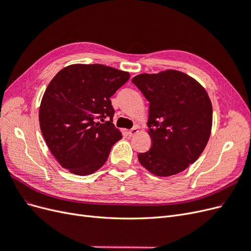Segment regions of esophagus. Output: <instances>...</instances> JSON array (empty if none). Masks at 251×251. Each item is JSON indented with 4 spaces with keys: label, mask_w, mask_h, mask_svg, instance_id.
<instances>
[{
    "label": "esophagus",
    "mask_w": 251,
    "mask_h": 251,
    "mask_svg": "<svg viewBox=\"0 0 251 251\" xmlns=\"http://www.w3.org/2000/svg\"><path fill=\"white\" fill-rule=\"evenodd\" d=\"M138 126H135V127H133V128H131L130 131H128V135L130 136H134L135 134H137L138 133Z\"/></svg>",
    "instance_id": "obj_1"
}]
</instances>
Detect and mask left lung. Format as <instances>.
Returning <instances> with one entry per match:
<instances>
[{"instance_id": "obj_1", "label": "left lung", "mask_w": 251, "mask_h": 251, "mask_svg": "<svg viewBox=\"0 0 251 251\" xmlns=\"http://www.w3.org/2000/svg\"><path fill=\"white\" fill-rule=\"evenodd\" d=\"M132 82L150 102L151 147L138 154L140 164L159 177L184 171L200 157L209 139L212 107L207 92L177 70L139 74Z\"/></svg>"}]
</instances>
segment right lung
I'll use <instances>...</instances> for the list:
<instances>
[{"label": "right lung", "instance_id": "right-lung-1", "mask_svg": "<svg viewBox=\"0 0 251 251\" xmlns=\"http://www.w3.org/2000/svg\"><path fill=\"white\" fill-rule=\"evenodd\" d=\"M128 78V72L100 64L70 65L52 78L42 98L40 126L64 169L86 176L107 161L114 143L123 138L112 124L110 97Z\"/></svg>", "mask_w": 251, "mask_h": 251}]
</instances>
